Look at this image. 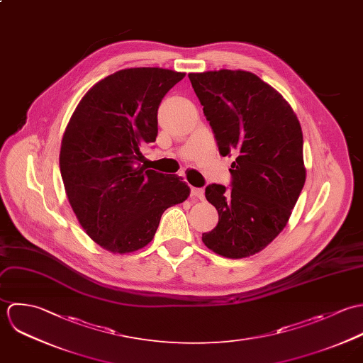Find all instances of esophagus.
<instances>
[{"label": "esophagus", "instance_id": "1", "mask_svg": "<svg viewBox=\"0 0 363 363\" xmlns=\"http://www.w3.org/2000/svg\"><path fill=\"white\" fill-rule=\"evenodd\" d=\"M191 195L196 199H201V201L205 199V191L202 188H191Z\"/></svg>", "mask_w": 363, "mask_h": 363}]
</instances>
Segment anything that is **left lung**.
Here are the masks:
<instances>
[{
	"instance_id": "1",
	"label": "left lung",
	"mask_w": 363,
	"mask_h": 363,
	"mask_svg": "<svg viewBox=\"0 0 363 363\" xmlns=\"http://www.w3.org/2000/svg\"><path fill=\"white\" fill-rule=\"evenodd\" d=\"M223 157L234 152L231 189L212 184L205 196L218 225L202 234L225 258L254 255L285 228L304 186L303 133L284 96L242 70L188 74Z\"/></svg>"
}]
</instances>
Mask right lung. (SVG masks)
I'll use <instances>...</instances> for the list:
<instances>
[{
  "mask_svg": "<svg viewBox=\"0 0 363 363\" xmlns=\"http://www.w3.org/2000/svg\"><path fill=\"white\" fill-rule=\"evenodd\" d=\"M184 77L158 67L111 74L82 96L63 135L69 202L85 233L113 254L145 247L162 213L189 196L178 175L140 165L142 147L158 133L161 99Z\"/></svg>",
  "mask_w": 363,
  "mask_h": 363,
  "instance_id": "obj_1",
  "label": "right lung"
}]
</instances>
